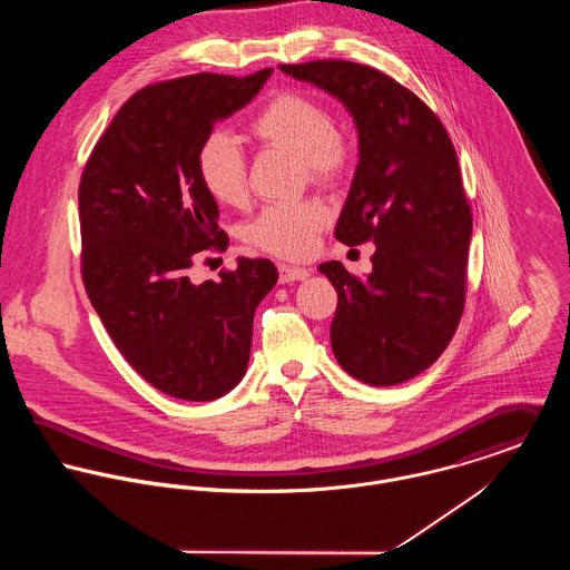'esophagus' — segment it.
Segmentation results:
<instances>
[{
  "instance_id": "1",
  "label": "esophagus",
  "mask_w": 570,
  "mask_h": 570,
  "mask_svg": "<svg viewBox=\"0 0 570 570\" xmlns=\"http://www.w3.org/2000/svg\"><path fill=\"white\" fill-rule=\"evenodd\" d=\"M309 276V272L305 267H294V265H278V278L281 283H296V281H305Z\"/></svg>"
}]
</instances>
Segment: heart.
I'll return each instance as SVG.
<instances>
[{"mask_svg":"<svg viewBox=\"0 0 570 570\" xmlns=\"http://www.w3.org/2000/svg\"><path fill=\"white\" fill-rule=\"evenodd\" d=\"M249 136L265 149L296 154L303 177L333 188L348 175L355 147L346 131L331 122L325 105L298 89L272 96L249 122ZM197 175L208 195L224 206L247 202L244 154L226 131H210L197 149ZM328 224V208L316 197L265 206L244 228L247 244L281 256H309Z\"/></svg>","mask_w":570,"mask_h":570,"instance_id":"heart-1","label":"heart"}]
</instances>
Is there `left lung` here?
I'll list each match as a JSON object with an SVG mask.
<instances>
[{
  "label": "left lung",
  "instance_id": "8db88e82",
  "mask_svg": "<svg viewBox=\"0 0 570 570\" xmlns=\"http://www.w3.org/2000/svg\"><path fill=\"white\" fill-rule=\"evenodd\" d=\"M340 98L360 134V164L335 226L346 245L373 242L360 278L323 263L337 292L331 346L371 386H393L439 360L465 309L472 210L439 116L402 82L342 59L281 66Z\"/></svg>",
  "mask_w": 570,
  "mask_h": 570
}]
</instances>
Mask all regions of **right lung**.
I'll use <instances>...</instances> for the list:
<instances>
[{"mask_svg":"<svg viewBox=\"0 0 570 570\" xmlns=\"http://www.w3.org/2000/svg\"><path fill=\"white\" fill-rule=\"evenodd\" d=\"M269 75L151 82L118 109L82 168L85 292L125 360L177 400L210 402L239 384L254 309L278 281L272 261L245 256L219 281L195 285L188 274L206 249L228 247L197 149Z\"/></svg>","mask_w":570,"mask_h":570,"instance_id":"add662e5","label":"right lung"}]
</instances>
